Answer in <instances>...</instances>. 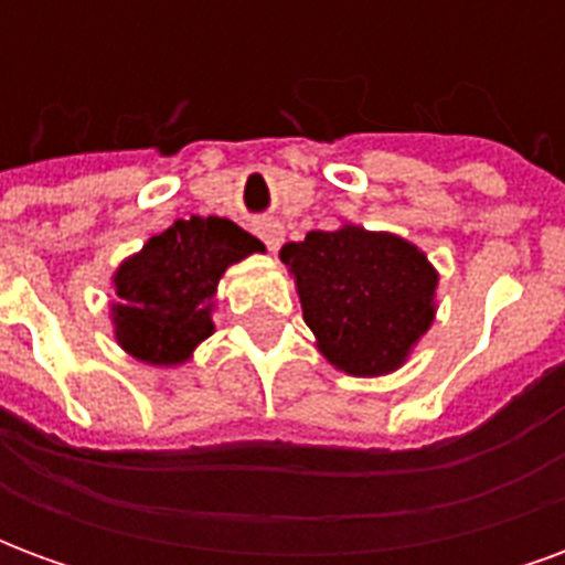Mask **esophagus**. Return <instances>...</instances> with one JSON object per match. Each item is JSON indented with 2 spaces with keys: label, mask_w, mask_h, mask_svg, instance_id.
I'll use <instances>...</instances> for the list:
<instances>
[{
  "label": "esophagus",
  "mask_w": 565,
  "mask_h": 565,
  "mask_svg": "<svg viewBox=\"0 0 565 565\" xmlns=\"http://www.w3.org/2000/svg\"><path fill=\"white\" fill-rule=\"evenodd\" d=\"M257 235L266 242L269 250H278L284 242V223L275 221V217H266V221L257 223Z\"/></svg>",
  "instance_id": "1"
}]
</instances>
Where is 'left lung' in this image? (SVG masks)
Masks as SVG:
<instances>
[{
  "instance_id": "obj_1",
  "label": "left lung",
  "mask_w": 565,
  "mask_h": 565,
  "mask_svg": "<svg viewBox=\"0 0 565 565\" xmlns=\"http://www.w3.org/2000/svg\"><path fill=\"white\" fill-rule=\"evenodd\" d=\"M281 259L318 351L354 379L396 372L436 320L438 271L399 235L342 223L284 245Z\"/></svg>"
}]
</instances>
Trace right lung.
I'll return each mask as SVG.
<instances>
[{
    "mask_svg": "<svg viewBox=\"0 0 565 565\" xmlns=\"http://www.w3.org/2000/svg\"><path fill=\"white\" fill-rule=\"evenodd\" d=\"M263 250L259 238L226 217L174 221L150 235L111 275L117 344L148 366L186 363L214 332L211 311L223 271Z\"/></svg>",
    "mask_w": 565,
    "mask_h": 565,
    "instance_id": "1",
    "label": "right lung"
}]
</instances>
